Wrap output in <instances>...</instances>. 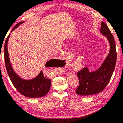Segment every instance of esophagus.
<instances>
[{
  "label": "esophagus",
  "instance_id": "1",
  "mask_svg": "<svg viewBox=\"0 0 123 123\" xmlns=\"http://www.w3.org/2000/svg\"><path fill=\"white\" fill-rule=\"evenodd\" d=\"M65 67H62V68H61V71H62V72H65Z\"/></svg>",
  "mask_w": 123,
  "mask_h": 123
}]
</instances>
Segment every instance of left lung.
<instances>
[{"instance_id":"left-lung-1","label":"left lung","mask_w":123,"mask_h":123,"mask_svg":"<svg viewBox=\"0 0 123 123\" xmlns=\"http://www.w3.org/2000/svg\"><path fill=\"white\" fill-rule=\"evenodd\" d=\"M100 32L107 36L111 49L108 56L102 66L95 72H89L87 67L77 72L79 86L76 89L77 94L80 96H90L103 91L108 84L114 72L117 62V51L114 37L104 22L101 23Z\"/></svg>"}]
</instances>
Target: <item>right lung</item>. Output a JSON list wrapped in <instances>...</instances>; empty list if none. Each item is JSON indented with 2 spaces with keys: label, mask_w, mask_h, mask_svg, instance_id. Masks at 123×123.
<instances>
[{
  "label": "right lung",
  "mask_w": 123,
  "mask_h": 123,
  "mask_svg": "<svg viewBox=\"0 0 123 123\" xmlns=\"http://www.w3.org/2000/svg\"><path fill=\"white\" fill-rule=\"evenodd\" d=\"M24 21L17 24L12 29V31L20 24ZM10 35H9L5 40L4 44V61L6 69L9 78L16 89L20 93L29 98H37L45 96L49 92L51 87V80L44 76L43 71L34 79L26 80L21 79L14 72L10 63L8 51V41ZM55 60V59H52ZM49 61L46 64V67H51L52 63Z\"/></svg>",
  "instance_id": "obj_1"
}]
</instances>
